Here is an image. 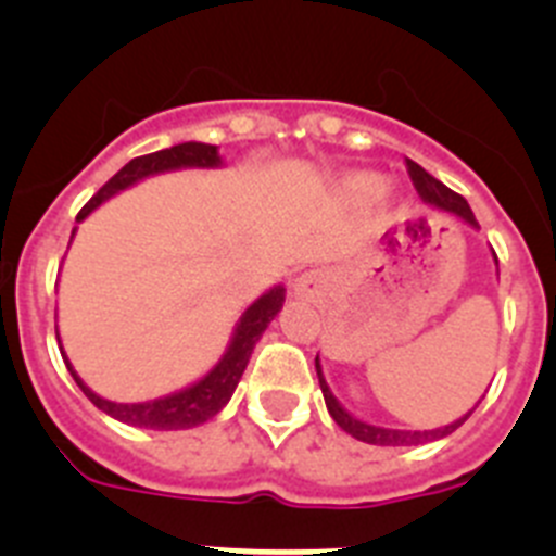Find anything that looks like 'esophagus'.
I'll use <instances>...</instances> for the list:
<instances>
[{
  "label": "esophagus",
  "instance_id": "1",
  "mask_svg": "<svg viewBox=\"0 0 556 556\" xmlns=\"http://www.w3.org/2000/svg\"><path fill=\"white\" fill-rule=\"evenodd\" d=\"M315 282H318L315 274H302V277L293 279V293H296V296H313Z\"/></svg>",
  "mask_w": 556,
  "mask_h": 556
}]
</instances>
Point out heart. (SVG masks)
<instances>
[{
	"instance_id": "b5f03b06",
	"label": "heart",
	"mask_w": 556,
	"mask_h": 556,
	"mask_svg": "<svg viewBox=\"0 0 556 556\" xmlns=\"http://www.w3.org/2000/svg\"><path fill=\"white\" fill-rule=\"evenodd\" d=\"M340 188H343V193L352 199H357V202H371V199H382V202H388V199H393V188L390 185L382 182V177L374 172H349L346 177L340 179Z\"/></svg>"
}]
</instances>
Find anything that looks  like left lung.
Returning a JSON list of instances; mask_svg holds the SVG:
<instances>
[{
	"mask_svg": "<svg viewBox=\"0 0 556 556\" xmlns=\"http://www.w3.org/2000/svg\"><path fill=\"white\" fill-rule=\"evenodd\" d=\"M407 168H409V177H413V185L415 191H418V197L424 199V204H429L432 210H440V213H448V216L459 218V222H465L468 227L479 229L477 218H473V210L468 207V202H465L459 193H454L452 188H446V185L440 182V179H434L432 174L424 172L418 163H413V160H407ZM498 266V260H496ZM315 374H318V384H321V393H324V402H327V409L329 415L334 418V424H338L343 432H349L352 438L363 440V443H371V446H421V443H432V440H440L446 438V434H452L454 429L459 427V424L468 421V415L473 413V409H468V413L463 415V418H457V421L446 424V427H438V429H390V427H377V424H368L363 421V418H357V415L349 413L343 404L334 399V393L329 390L327 379H324V371H321V359L315 357Z\"/></svg>",
	"mask_w": 556,
	"mask_h": 556,
	"instance_id": "1",
	"label": "left lung"
}]
</instances>
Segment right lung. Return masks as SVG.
<instances>
[{"mask_svg": "<svg viewBox=\"0 0 556 556\" xmlns=\"http://www.w3.org/2000/svg\"><path fill=\"white\" fill-rule=\"evenodd\" d=\"M224 160L218 154V147H210V143L188 141L177 143L172 149H160V152L143 154V157L129 160L127 166L110 177L108 182L99 188L97 197L79 210L77 222H85L91 216L99 204H104L108 199H113L116 193L127 191L132 185L143 182L147 177H154V174H166V172H179V168H222ZM77 232V227H74ZM72 232V238H74ZM285 304V285H274L260 299H254L243 315L238 318L232 329V338H229L227 349H224L222 359H218L202 379L191 382L188 388L174 390L168 396L152 399V402H135V404H122V402H110V399H102L99 393H93L88 384L79 379V374L74 371V365L68 363L66 352L60 349L63 359H66V368L72 371L74 382L79 384L85 396L91 399L102 413H108L110 418L116 421L129 424V427H141V429H191L199 427V424L210 421L213 415L222 413L227 407V402L232 399L235 388L241 382L243 371H247L249 357L254 352V343L263 338V332L268 329V324L277 318V313ZM60 343V338H58Z\"/></svg>", "mask_w": 556, "mask_h": 556, "instance_id": "1", "label": "right lung"}]
</instances>
